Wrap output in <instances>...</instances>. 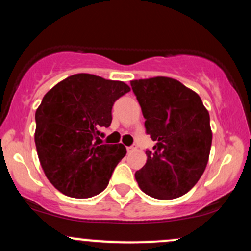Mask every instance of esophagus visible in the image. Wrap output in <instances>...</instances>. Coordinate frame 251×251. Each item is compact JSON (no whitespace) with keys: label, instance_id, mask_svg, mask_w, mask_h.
Returning <instances> with one entry per match:
<instances>
[{"label":"esophagus","instance_id":"obj_1","mask_svg":"<svg viewBox=\"0 0 251 251\" xmlns=\"http://www.w3.org/2000/svg\"><path fill=\"white\" fill-rule=\"evenodd\" d=\"M135 150H137V146H135V145L128 146V148H127V152H128V153H131V152H133V151H135Z\"/></svg>","mask_w":251,"mask_h":251}]
</instances>
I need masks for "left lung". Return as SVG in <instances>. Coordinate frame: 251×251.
<instances>
[{"instance_id": "left-lung-1", "label": "left lung", "mask_w": 251, "mask_h": 251, "mask_svg": "<svg viewBox=\"0 0 251 251\" xmlns=\"http://www.w3.org/2000/svg\"><path fill=\"white\" fill-rule=\"evenodd\" d=\"M145 118L146 133L155 142L135 180L157 200H174L196 185L209 160L210 116L196 92L166 76L132 80Z\"/></svg>"}]
</instances>
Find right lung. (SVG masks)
Wrapping results in <instances>:
<instances>
[{"mask_svg": "<svg viewBox=\"0 0 251 251\" xmlns=\"http://www.w3.org/2000/svg\"><path fill=\"white\" fill-rule=\"evenodd\" d=\"M131 91L123 81L79 73L46 93L35 113V145L48 180L63 195L93 197L106 189L125 157L123 144L98 143L112 123V106Z\"/></svg>", "mask_w": 251, "mask_h": 251, "instance_id": "right-lung-1", "label": "right lung"}]
</instances>
